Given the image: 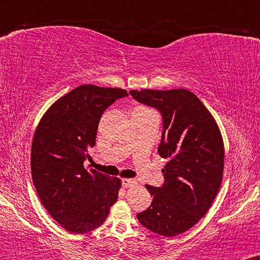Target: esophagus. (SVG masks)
Wrapping results in <instances>:
<instances>
[{"mask_svg":"<svg viewBox=\"0 0 260 260\" xmlns=\"http://www.w3.org/2000/svg\"><path fill=\"white\" fill-rule=\"evenodd\" d=\"M123 185H124V187H130V186L136 185V181H135V180H133V179H124L123 180Z\"/></svg>","mask_w":260,"mask_h":260,"instance_id":"obj_1","label":"esophagus"}]
</instances>
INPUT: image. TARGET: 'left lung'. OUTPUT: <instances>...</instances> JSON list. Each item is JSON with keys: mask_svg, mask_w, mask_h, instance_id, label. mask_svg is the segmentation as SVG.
Instances as JSON below:
<instances>
[{"mask_svg": "<svg viewBox=\"0 0 260 260\" xmlns=\"http://www.w3.org/2000/svg\"><path fill=\"white\" fill-rule=\"evenodd\" d=\"M137 102L153 107L163 118L158 147L169 161L160 187L146 185L153 197L137 219L152 233L173 237L206 215L220 188L224 143L218 124L194 93L179 90H131Z\"/></svg>", "mask_w": 260, "mask_h": 260, "instance_id": "8db88e82", "label": "left lung"}]
</instances>
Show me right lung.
Listing matches in <instances>:
<instances>
[{"instance_id":"1","label":"right lung","mask_w":260,"mask_h":260,"mask_svg":"<svg viewBox=\"0 0 260 260\" xmlns=\"http://www.w3.org/2000/svg\"><path fill=\"white\" fill-rule=\"evenodd\" d=\"M129 96L123 88L81 85L45 113L31 146V175L40 201L52 218L72 234L92 231L117 202L121 182L94 169L87 149L96 145L103 112Z\"/></svg>"}]
</instances>
